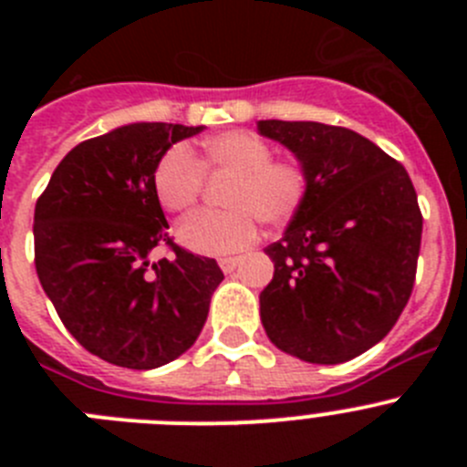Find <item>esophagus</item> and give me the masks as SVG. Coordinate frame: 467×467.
<instances>
[{"instance_id":"34e87169","label":"esophagus","mask_w":467,"mask_h":467,"mask_svg":"<svg viewBox=\"0 0 467 467\" xmlns=\"http://www.w3.org/2000/svg\"><path fill=\"white\" fill-rule=\"evenodd\" d=\"M238 264H241V257H222L220 259V269L224 271V274H231V271L236 269Z\"/></svg>"}]
</instances>
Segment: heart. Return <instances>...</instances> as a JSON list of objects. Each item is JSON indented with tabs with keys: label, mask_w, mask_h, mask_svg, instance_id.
<instances>
[{
	"label": "heart",
	"mask_w": 467,
	"mask_h": 467,
	"mask_svg": "<svg viewBox=\"0 0 467 467\" xmlns=\"http://www.w3.org/2000/svg\"><path fill=\"white\" fill-rule=\"evenodd\" d=\"M205 171L234 172L224 205L231 210H203L177 226V241L196 254L241 253L257 238V221L280 226L290 222L306 196V172L292 161H274V147L247 130H229L210 138L201 163L189 147L175 144L156 161L154 192L168 213H184L203 189Z\"/></svg>",
	"instance_id": "1"
}]
</instances>
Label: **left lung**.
<instances>
[{"instance_id": "1", "label": "left lung", "mask_w": 467, "mask_h": 467, "mask_svg": "<svg viewBox=\"0 0 467 467\" xmlns=\"http://www.w3.org/2000/svg\"><path fill=\"white\" fill-rule=\"evenodd\" d=\"M299 161L308 187L278 243L259 295L271 344L316 365L372 348L410 301L420 217L410 175L356 130L317 121L257 123Z\"/></svg>"}]
</instances>
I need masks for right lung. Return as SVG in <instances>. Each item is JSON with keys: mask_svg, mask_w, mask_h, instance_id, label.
Instances as JSON below:
<instances>
[{"mask_svg": "<svg viewBox=\"0 0 467 467\" xmlns=\"http://www.w3.org/2000/svg\"><path fill=\"white\" fill-rule=\"evenodd\" d=\"M203 126L128 123L77 144L35 208V266L57 316L88 353L154 369L193 346L224 274L175 245L156 198V161ZM159 242L176 257L151 263Z\"/></svg>", "mask_w": 467, "mask_h": 467, "instance_id": "add662e5", "label": "right lung"}]
</instances>
